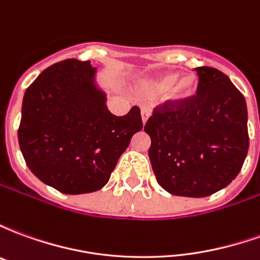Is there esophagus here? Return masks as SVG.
I'll list each match as a JSON object with an SVG mask.
<instances>
[{
    "instance_id": "esophagus-1",
    "label": "esophagus",
    "mask_w": 260,
    "mask_h": 260,
    "mask_svg": "<svg viewBox=\"0 0 260 260\" xmlns=\"http://www.w3.org/2000/svg\"><path fill=\"white\" fill-rule=\"evenodd\" d=\"M142 122L143 124H146V121L149 119V117H150V108L149 107H142Z\"/></svg>"
}]
</instances>
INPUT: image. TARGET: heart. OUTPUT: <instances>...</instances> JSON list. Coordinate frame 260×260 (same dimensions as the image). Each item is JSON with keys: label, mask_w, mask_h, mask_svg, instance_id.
Segmentation results:
<instances>
[{"label": "heart", "mask_w": 260, "mask_h": 260, "mask_svg": "<svg viewBox=\"0 0 260 260\" xmlns=\"http://www.w3.org/2000/svg\"><path fill=\"white\" fill-rule=\"evenodd\" d=\"M180 72H166L143 80L141 93L147 97H158L166 93V99L186 102L195 96L198 80L195 76L180 78Z\"/></svg>", "instance_id": "1"}]
</instances>
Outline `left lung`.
<instances>
[{
    "label": "left lung",
    "instance_id": "obj_1",
    "mask_svg": "<svg viewBox=\"0 0 260 260\" xmlns=\"http://www.w3.org/2000/svg\"><path fill=\"white\" fill-rule=\"evenodd\" d=\"M195 71V96L158 104L145 132L158 184L173 195L205 198L240 174L249 147L248 111L227 75L212 67Z\"/></svg>",
    "mask_w": 260,
    "mask_h": 260
}]
</instances>
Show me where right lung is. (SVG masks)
Returning <instances> with one entry per match:
<instances>
[{"label": "right lung", "mask_w": 260, "mask_h": 260, "mask_svg": "<svg viewBox=\"0 0 260 260\" xmlns=\"http://www.w3.org/2000/svg\"><path fill=\"white\" fill-rule=\"evenodd\" d=\"M90 61L48 67L25 91L18 139L27 167L69 195L102 189L131 138L143 128L138 106L117 117L94 86Z\"/></svg>", "instance_id": "1"}]
</instances>
